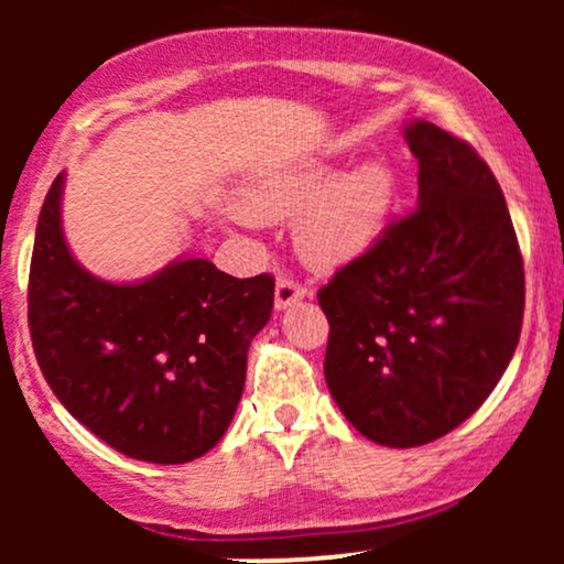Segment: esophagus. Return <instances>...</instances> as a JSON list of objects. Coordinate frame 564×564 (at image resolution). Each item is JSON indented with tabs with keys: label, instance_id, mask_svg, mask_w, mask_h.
Returning <instances> with one entry per match:
<instances>
[{
	"label": "esophagus",
	"instance_id": "34e87169",
	"mask_svg": "<svg viewBox=\"0 0 564 564\" xmlns=\"http://www.w3.org/2000/svg\"><path fill=\"white\" fill-rule=\"evenodd\" d=\"M307 296V289L300 286V283L289 281V278H278L275 283V307L278 310H286L291 304L302 302Z\"/></svg>",
	"mask_w": 564,
	"mask_h": 564
}]
</instances>
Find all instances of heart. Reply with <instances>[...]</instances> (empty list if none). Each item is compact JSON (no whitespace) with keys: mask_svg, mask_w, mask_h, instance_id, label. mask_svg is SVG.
<instances>
[{"mask_svg":"<svg viewBox=\"0 0 564 564\" xmlns=\"http://www.w3.org/2000/svg\"><path fill=\"white\" fill-rule=\"evenodd\" d=\"M398 180L384 161H364L347 172L332 164L296 166L251 193L260 219H294V243L313 268L336 270L358 260L390 219ZM243 225L257 219L241 215Z\"/></svg>","mask_w":564,"mask_h":564,"instance_id":"heart-1","label":"heart"}]
</instances>
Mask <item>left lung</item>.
I'll list each match as a JSON object with an SVG mask.
<instances>
[{"label":"left lung","instance_id":"obj_1","mask_svg":"<svg viewBox=\"0 0 564 564\" xmlns=\"http://www.w3.org/2000/svg\"><path fill=\"white\" fill-rule=\"evenodd\" d=\"M419 209L321 289L326 384L360 435L416 448L485 403L520 341L525 270L488 164L424 119L403 124Z\"/></svg>","mask_w":564,"mask_h":564}]
</instances>
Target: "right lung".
<instances>
[{
	"label": "right lung",
	"instance_id": "right-lung-1",
	"mask_svg": "<svg viewBox=\"0 0 564 564\" xmlns=\"http://www.w3.org/2000/svg\"><path fill=\"white\" fill-rule=\"evenodd\" d=\"M63 191L66 172L44 198L29 278L44 379L76 422L129 458L204 456L236 416L275 281L232 278L200 257H177L142 281H106L70 254Z\"/></svg>",
	"mask_w": 564,
	"mask_h": 564
}]
</instances>
